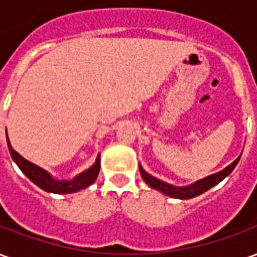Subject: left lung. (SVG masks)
<instances>
[{
	"mask_svg": "<svg viewBox=\"0 0 257 257\" xmlns=\"http://www.w3.org/2000/svg\"><path fill=\"white\" fill-rule=\"evenodd\" d=\"M238 161H239V157H238L237 160L232 162V164H230L228 167L224 168L223 171H220V172L215 173V175H210V176H206V178L201 179L198 182L190 184V186H186V187H176V186L168 184L165 183V182H162V180H158V179L154 178V176L149 175V173L146 172L145 169L140 167V165L139 171L143 180L150 186L151 189L158 190V191H161V193H164L165 195H169V197H172V198L189 199L194 198V197H197V195L205 193V191H208V190L212 189L213 186H216L217 183H220L221 180L224 178H227V176L232 172V169L237 167Z\"/></svg>",
	"mask_w": 257,
	"mask_h": 257,
	"instance_id": "1",
	"label": "left lung"
}]
</instances>
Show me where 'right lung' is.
<instances>
[{"instance_id":"obj_1","label":"right lung","mask_w":257,"mask_h":257,"mask_svg":"<svg viewBox=\"0 0 257 257\" xmlns=\"http://www.w3.org/2000/svg\"><path fill=\"white\" fill-rule=\"evenodd\" d=\"M7 142H8V149L9 153H11V157L16 162V165L20 168V171L25 173L33 183L37 184L40 189L45 190L48 193L70 194L86 189L88 186H90L95 182L97 175H99V171H100V154H99L97 158H96L95 164L89 169H86L82 173L77 175L71 180H55L47 171L37 167L36 164H33V162L27 161V160H25L23 157L20 156L19 153H16L12 149V146H11L8 136H7Z\"/></svg>"}]
</instances>
